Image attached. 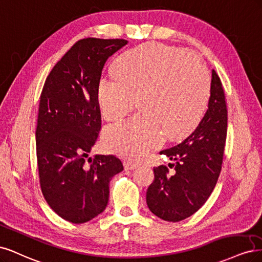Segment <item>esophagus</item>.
<instances>
[{
    "instance_id": "34e87169",
    "label": "esophagus",
    "mask_w": 262,
    "mask_h": 262,
    "mask_svg": "<svg viewBox=\"0 0 262 262\" xmlns=\"http://www.w3.org/2000/svg\"><path fill=\"white\" fill-rule=\"evenodd\" d=\"M137 164L136 163H133V162H124V168L126 171H129V170H134V168H136Z\"/></svg>"
}]
</instances>
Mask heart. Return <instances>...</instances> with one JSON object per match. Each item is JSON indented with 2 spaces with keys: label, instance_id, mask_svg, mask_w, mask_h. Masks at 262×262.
Segmentation results:
<instances>
[{
  "label": "heart",
  "instance_id": "b5f03b06",
  "mask_svg": "<svg viewBox=\"0 0 262 262\" xmlns=\"http://www.w3.org/2000/svg\"><path fill=\"white\" fill-rule=\"evenodd\" d=\"M209 72L185 49L158 43L135 48L116 58L114 75L101 76L97 101L106 121H119L134 107L140 113L108 125L103 147L128 160H141L165 139L180 138L200 122L210 95Z\"/></svg>",
  "mask_w": 262,
  "mask_h": 262
}]
</instances>
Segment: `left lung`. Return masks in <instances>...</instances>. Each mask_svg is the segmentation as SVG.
<instances>
[{"instance_id":"1","label":"left lung","mask_w":262,"mask_h":262,"mask_svg":"<svg viewBox=\"0 0 262 262\" xmlns=\"http://www.w3.org/2000/svg\"><path fill=\"white\" fill-rule=\"evenodd\" d=\"M227 130V110L222 82L214 70L208 110L187 138L162 150L175 161L174 173L164 165L154 168L155 180L147 189L151 212L168 222H179L198 211L212 192L221 172Z\"/></svg>"}]
</instances>
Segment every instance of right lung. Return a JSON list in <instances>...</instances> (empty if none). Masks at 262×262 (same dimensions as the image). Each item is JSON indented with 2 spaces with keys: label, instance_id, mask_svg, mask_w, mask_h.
<instances>
[{
  "label": "right lung",
  "instance_id": "obj_1",
  "mask_svg": "<svg viewBox=\"0 0 262 262\" xmlns=\"http://www.w3.org/2000/svg\"><path fill=\"white\" fill-rule=\"evenodd\" d=\"M126 45L123 39L79 40L55 64L41 92L36 129L41 190L54 212L75 224L103 212L110 181L124 170L114 156L89 154L101 128V71Z\"/></svg>",
  "mask_w": 262,
  "mask_h": 262
}]
</instances>
